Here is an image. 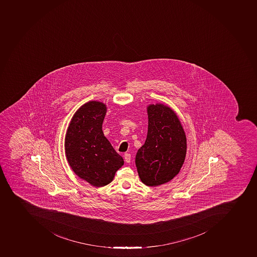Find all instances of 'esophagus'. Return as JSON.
I'll list each match as a JSON object with an SVG mask.
<instances>
[{"instance_id":"1","label":"esophagus","mask_w":257,"mask_h":257,"mask_svg":"<svg viewBox=\"0 0 257 257\" xmlns=\"http://www.w3.org/2000/svg\"><path fill=\"white\" fill-rule=\"evenodd\" d=\"M124 160H125L126 163H130L131 161V155L128 153L124 154Z\"/></svg>"}]
</instances>
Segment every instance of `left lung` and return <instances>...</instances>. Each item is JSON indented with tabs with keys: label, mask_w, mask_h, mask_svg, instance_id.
<instances>
[{
	"label": "left lung",
	"mask_w": 257,
	"mask_h": 257,
	"mask_svg": "<svg viewBox=\"0 0 257 257\" xmlns=\"http://www.w3.org/2000/svg\"><path fill=\"white\" fill-rule=\"evenodd\" d=\"M145 144L137 152L141 181L148 186L166 183L177 176L186 155V138L176 113L162 104L151 105Z\"/></svg>",
	"instance_id": "left-lung-1"
}]
</instances>
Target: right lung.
Returning a JSON list of instances; mask_svg holds the SVG:
<instances>
[{
    "label": "right lung",
    "mask_w": 257,
    "mask_h": 257,
    "mask_svg": "<svg viewBox=\"0 0 257 257\" xmlns=\"http://www.w3.org/2000/svg\"><path fill=\"white\" fill-rule=\"evenodd\" d=\"M106 112V106L99 101L84 104L74 114L65 138L66 156L72 170L96 187L110 183L123 164V158L101 130Z\"/></svg>",
    "instance_id": "right-lung-1"
}]
</instances>
